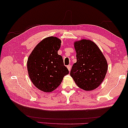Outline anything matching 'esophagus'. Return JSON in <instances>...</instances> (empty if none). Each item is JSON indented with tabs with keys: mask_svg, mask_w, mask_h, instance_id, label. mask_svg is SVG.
Masks as SVG:
<instances>
[{
	"mask_svg": "<svg viewBox=\"0 0 128 128\" xmlns=\"http://www.w3.org/2000/svg\"><path fill=\"white\" fill-rule=\"evenodd\" d=\"M67 68L68 69L69 71H70V69H71V66L70 65H69V66H67Z\"/></svg>",
	"mask_w": 128,
	"mask_h": 128,
	"instance_id": "obj_1",
	"label": "esophagus"
}]
</instances>
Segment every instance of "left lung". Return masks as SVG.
Masks as SVG:
<instances>
[{"mask_svg": "<svg viewBox=\"0 0 128 128\" xmlns=\"http://www.w3.org/2000/svg\"><path fill=\"white\" fill-rule=\"evenodd\" d=\"M76 62L73 64L70 75L78 88L91 91L98 88L106 76L107 62L96 44L88 40L74 43Z\"/></svg>", "mask_w": 128, "mask_h": 128, "instance_id": "left-lung-1", "label": "left lung"}]
</instances>
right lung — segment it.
Masks as SVG:
<instances>
[{
  "label": "right lung",
  "instance_id": "1",
  "mask_svg": "<svg viewBox=\"0 0 128 128\" xmlns=\"http://www.w3.org/2000/svg\"><path fill=\"white\" fill-rule=\"evenodd\" d=\"M61 40L48 37L38 44L28 56L27 66L29 77L37 88L45 92L54 91L60 85L69 70L58 54Z\"/></svg>",
  "mask_w": 128,
  "mask_h": 128
}]
</instances>
